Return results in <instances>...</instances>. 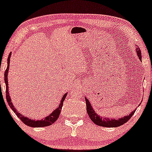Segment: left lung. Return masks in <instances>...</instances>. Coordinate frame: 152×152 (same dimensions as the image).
I'll return each mask as SVG.
<instances>
[{
	"mask_svg": "<svg viewBox=\"0 0 152 152\" xmlns=\"http://www.w3.org/2000/svg\"><path fill=\"white\" fill-rule=\"evenodd\" d=\"M136 53H137V56L139 58L140 61H141V50L138 48V46L136 47ZM86 109H87L88 115L90 119L92 120L96 125H99V126L102 127H105V128H116V127L121 126V125L125 124V122H127L129 120V119L130 117H132V116L133 115V114L135 113V111L136 110V109L135 110H133V112H131L130 113V115L124 116L122 117H119L118 119H112L109 118V117H102L100 115H98L97 113L95 112L94 109H93L92 106H91V102H89L88 99L86 97ZM139 106V105H138Z\"/></svg>",
	"mask_w": 152,
	"mask_h": 152,
	"instance_id": "1",
	"label": "left lung"
}]
</instances>
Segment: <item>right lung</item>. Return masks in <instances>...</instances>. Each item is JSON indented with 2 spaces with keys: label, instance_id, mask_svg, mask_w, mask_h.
I'll return each mask as SVG.
<instances>
[{
  "label": "right lung",
  "instance_id": "obj_1",
  "mask_svg": "<svg viewBox=\"0 0 152 152\" xmlns=\"http://www.w3.org/2000/svg\"><path fill=\"white\" fill-rule=\"evenodd\" d=\"M11 52L9 54V58L7 59V69H6L4 73V80H5V83H6V100H7L8 104H9V107H11V109L14 111V113L17 115V117L22 120V122H24L25 125H28V126L32 127V128H40V127H46V126H49V125H52L53 123H54L55 122L58 120V116L60 115V112H61V108H62L63 106V102L64 101L65 98H66V95H67V93H66L65 94H64L62 99H61V102H60L59 105H58V108H56V109L52 112V113H50L48 116H46V117H43V119L42 120H32V119L29 118V117H26L23 115H22L21 113H19L18 112V110L15 108L14 104H12V102H11V99L10 96H9V83H8V72L9 71V66H10V58H11Z\"/></svg>",
  "mask_w": 152,
  "mask_h": 152
}]
</instances>
